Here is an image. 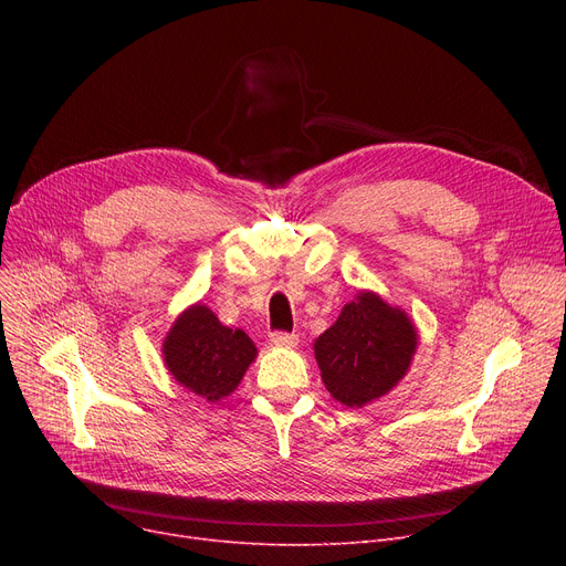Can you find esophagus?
Returning <instances> with one entry per match:
<instances>
[{
	"label": "esophagus",
	"instance_id": "obj_1",
	"mask_svg": "<svg viewBox=\"0 0 566 566\" xmlns=\"http://www.w3.org/2000/svg\"><path fill=\"white\" fill-rule=\"evenodd\" d=\"M271 342H273L275 346H284V348H291V346L298 344V335H293V333H282V331H277V333H273V335H271Z\"/></svg>",
	"mask_w": 566,
	"mask_h": 566
}]
</instances>
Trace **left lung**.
Listing matches in <instances>:
<instances>
[{
    "mask_svg": "<svg viewBox=\"0 0 566 566\" xmlns=\"http://www.w3.org/2000/svg\"><path fill=\"white\" fill-rule=\"evenodd\" d=\"M418 348V331L399 307L360 291L339 318L314 342L325 390L348 408L388 395L406 376Z\"/></svg>",
    "mask_w": 566,
    "mask_h": 566,
    "instance_id": "1",
    "label": "left lung"
}]
</instances>
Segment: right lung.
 <instances>
[{
	"label": "right lung",
	"instance_id": "obj_1",
	"mask_svg": "<svg viewBox=\"0 0 566 566\" xmlns=\"http://www.w3.org/2000/svg\"><path fill=\"white\" fill-rule=\"evenodd\" d=\"M169 374L190 392L220 401L229 397L256 358L254 342L227 328L206 305H192L171 325L163 344Z\"/></svg>",
	"mask_w": 566,
	"mask_h": 566
}]
</instances>
